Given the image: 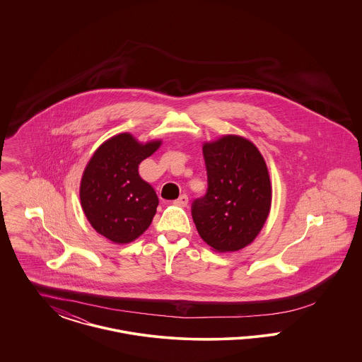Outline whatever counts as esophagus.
Masks as SVG:
<instances>
[{
	"label": "esophagus",
	"instance_id": "1",
	"mask_svg": "<svg viewBox=\"0 0 362 362\" xmlns=\"http://www.w3.org/2000/svg\"><path fill=\"white\" fill-rule=\"evenodd\" d=\"M175 205H177V206H187V204H189V197L186 195V194H183V195H180L175 202H173Z\"/></svg>",
	"mask_w": 362,
	"mask_h": 362
}]
</instances>
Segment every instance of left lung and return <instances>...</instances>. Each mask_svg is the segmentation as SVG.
<instances>
[{
	"instance_id": "obj_1",
	"label": "left lung",
	"mask_w": 362,
	"mask_h": 362,
	"mask_svg": "<svg viewBox=\"0 0 362 362\" xmlns=\"http://www.w3.org/2000/svg\"><path fill=\"white\" fill-rule=\"evenodd\" d=\"M207 189L191 205L199 236L218 252L252 243L272 206L270 176L263 156L248 139L224 137L204 144Z\"/></svg>"
}]
</instances>
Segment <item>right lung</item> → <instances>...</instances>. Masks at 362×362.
Listing matches in <instances>:
<instances>
[{
	"mask_svg": "<svg viewBox=\"0 0 362 362\" xmlns=\"http://www.w3.org/2000/svg\"><path fill=\"white\" fill-rule=\"evenodd\" d=\"M160 145L161 141L139 144L132 134L122 133L102 144L86 164L81 206L89 224L108 240H136L152 223L158 198L139 176L138 165Z\"/></svg>",
	"mask_w": 362,
	"mask_h": 362,
	"instance_id": "obj_1",
	"label": "right lung"
}]
</instances>
